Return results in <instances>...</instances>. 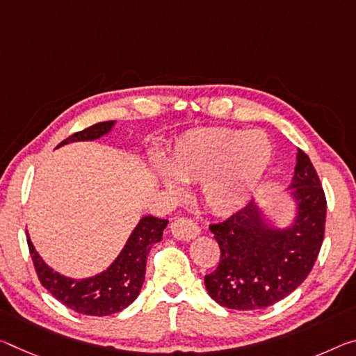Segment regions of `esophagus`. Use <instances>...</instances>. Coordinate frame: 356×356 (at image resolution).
I'll list each match as a JSON object with an SVG mask.
<instances>
[{
	"instance_id": "esophagus-1",
	"label": "esophagus",
	"mask_w": 356,
	"mask_h": 356,
	"mask_svg": "<svg viewBox=\"0 0 356 356\" xmlns=\"http://www.w3.org/2000/svg\"><path fill=\"white\" fill-rule=\"evenodd\" d=\"M171 234L179 241H190L201 234V229L191 218L180 217L171 223Z\"/></svg>"
}]
</instances>
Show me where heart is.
I'll list each match as a JSON object with an SVG mask.
<instances>
[{"label": "heart", "instance_id": "b5f03b06", "mask_svg": "<svg viewBox=\"0 0 356 356\" xmlns=\"http://www.w3.org/2000/svg\"><path fill=\"white\" fill-rule=\"evenodd\" d=\"M273 145L257 129L241 133L228 128L188 131L174 144L165 165L184 182L201 180V196L212 212L233 213L247 204L266 172ZM169 190H179L172 177L161 174Z\"/></svg>", "mask_w": 356, "mask_h": 356}]
</instances>
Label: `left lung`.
I'll list each match as a JSON object with an SVG mask.
<instances>
[{
    "label": "left lung",
    "mask_w": 356,
    "mask_h": 356,
    "mask_svg": "<svg viewBox=\"0 0 356 356\" xmlns=\"http://www.w3.org/2000/svg\"><path fill=\"white\" fill-rule=\"evenodd\" d=\"M286 190L295 202L289 227H275L253 201L209 227L220 247V263L206 275L204 285L220 306L236 310L273 306L312 270L325 236L326 198L312 161L301 149Z\"/></svg>",
    "instance_id": "8db88e82"
}]
</instances>
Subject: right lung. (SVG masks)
<instances>
[{"instance_id":"obj_1","label":"right lung","mask_w":356,"mask_h":356,"mask_svg":"<svg viewBox=\"0 0 356 356\" xmlns=\"http://www.w3.org/2000/svg\"><path fill=\"white\" fill-rule=\"evenodd\" d=\"M114 125L115 120L97 123L74 133L56 145V149L71 143H79V140L103 138ZM166 225L168 220L154 216L140 218L136 228L129 234L125 247L111 263V266L103 273L86 279H72L56 273L36 252L30 236H26V241L33 264L44 289L52 293L61 304L79 314L103 317V315L120 312L139 296L145 277L147 255L152 247L161 241Z\"/></svg>"}]
</instances>
